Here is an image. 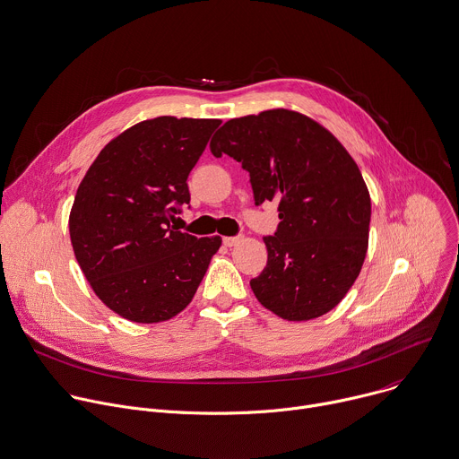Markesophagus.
<instances>
[{
    "label": "esophagus",
    "instance_id": "34e87169",
    "mask_svg": "<svg viewBox=\"0 0 459 459\" xmlns=\"http://www.w3.org/2000/svg\"><path fill=\"white\" fill-rule=\"evenodd\" d=\"M239 241H241L239 236H225V238H223V245H225V247H234V245H238Z\"/></svg>",
    "mask_w": 459,
    "mask_h": 459
}]
</instances>
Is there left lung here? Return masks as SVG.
I'll return each mask as SVG.
<instances>
[{
  "instance_id": "1",
  "label": "left lung",
  "mask_w": 459,
  "mask_h": 459,
  "mask_svg": "<svg viewBox=\"0 0 459 459\" xmlns=\"http://www.w3.org/2000/svg\"><path fill=\"white\" fill-rule=\"evenodd\" d=\"M250 173L255 205L279 204V227L263 238L268 261L250 281L277 317L317 319L344 299L369 243L371 198L346 147L317 120L275 108L230 118L211 140Z\"/></svg>"
}]
</instances>
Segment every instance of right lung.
<instances>
[{
  "label": "right lung",
  "instance_id": "obj_1",
  "mask_svg": "<svg viewBox=\"0 0 459 459\" xmlns=\"http://www.w3.org/2000/svg\"><path fill=\"white\" fill-rule=\"evenodd\" d=\"M220 124L142 120L102 147L79 184L68 220L75 259L95 295L131 323H164L186 310L221 247L220 236L171 227Z\"/></svg>",
  "mask_w": 459,
  "mask_h": 459
}]
</instances>
